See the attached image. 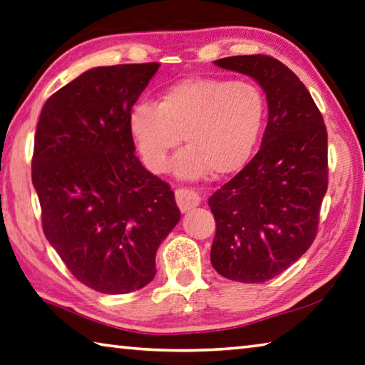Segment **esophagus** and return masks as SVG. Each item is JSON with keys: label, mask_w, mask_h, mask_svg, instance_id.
Wrapping results in <instances>:
<instances>
[{"label": "esophagus", "mask_w": 365, "mask_h": 365, "mask_svg": "<svg viewBox=\"0 0 365 365\" xmlns=\"http://www.w3.org/2000/svg\"><path fill=\"white\" fill-rule=\"evenodd\" d=\"M175 201L178 204V209L182 212H188L190 209H195L196 205H200L201 197L190 188H178L175 190Z\"/></svg>", "instance_id": "34e87169"}]
</instances>
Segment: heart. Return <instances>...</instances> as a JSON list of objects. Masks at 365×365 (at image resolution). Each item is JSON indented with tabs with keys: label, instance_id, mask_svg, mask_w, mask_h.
Masks as SVG:
<instances>
[{
	"label": "heart",
	"instance_id": "b5f03b06",
	"mask_svg": "<svg viewBox=\"0 0 365 365\" xmlns=\"http://www.w3.org/2000/svg\"><path fill=\"white\" fill-rule=\"evenodd\" d=\"M267 101L244 79L187 78L165 88L156 102H138L128 124L145 165L163 174L180 137L187 148L175 160V175L196 180L233 175L246 168L260 140Z\"/></svg>",
	"mask_w": 365,
	"mask_h": 365
}]
</instances>
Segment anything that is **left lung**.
I'll return each instance as SVG.
<instances>
[{"label": "left lung", "instance_id": "8db88e82", "mask_svg": "<svg viewBox=\"0 0 365 365\" xmlns=\"http://www.w3.org/2000/svg\"><path fill=\"white\" fill-rule=\"evenodd\" d=\"M214 63L262 86L268 124L258 153L209 197L217 225L210 262L231 281L264 282L314 241L327 191V129L304 84L276 58L235 56Z\"/></svg>", "mask_w": 365, "mask_h": 365}]
</instances>
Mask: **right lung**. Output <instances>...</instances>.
<instances>
[{"mask_svg":"<svg viewBox=\"0 0 365 365\" xmlns=\"http://www.w3.org/2000/svg\"><path fill=\"white\" fill-rule=\"evenodd\" d=\"M160 63L84 71L44 103L31 180L46 240L84 286L129 294L156 274L180 220L174 191L134 155L128 116Z\"/></svg>","mask_w":365,"mask_h":365,"instance_id":"obj_1","label":"right lung"}]
</instances>
